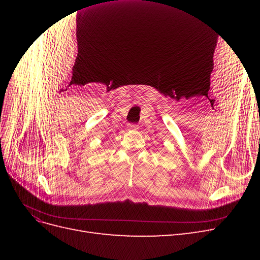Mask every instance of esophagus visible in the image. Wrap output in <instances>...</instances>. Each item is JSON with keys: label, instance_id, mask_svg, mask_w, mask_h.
<instances>
[{"label": "esophagus", "instance_id": "obj_1", "mask_svg": "<svg viewBox=\"0 0 260 260\" xmlns=\"http://www.w3.org/2000/svg\"><path fill=\"white\" fill-rule=\"evenodd\" d=\"M127 127L129 130H137L138 129V124L136 123H128Z\"/></svg>", "mask_w": 260, "mask_h": 260}]
</instances>
